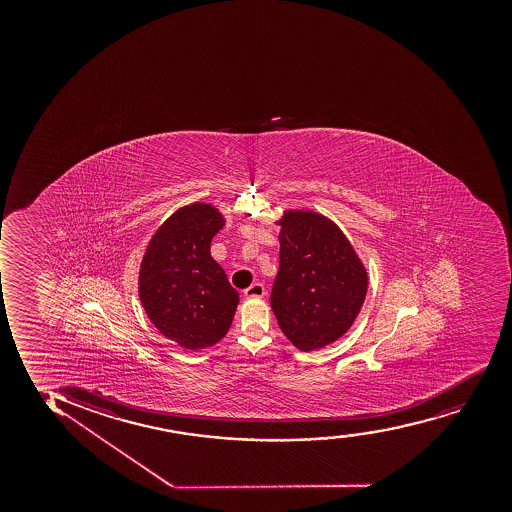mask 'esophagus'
<instances>
[{
  "label": "esophagus",
  "mask_w": 512,
  "mask_h": 512,
  "mask_svg": "<svg viewBox=\"0 0 512 512\" xmlns=\"http://www.w3.org/2000/svg\"><path fill=\"white\" fill-rule=\"evenodd\" d=\"M265 294L266 290L263 283H253L251 287L244 290V295H246V297H265Z\"/></svg>",
  "instance_id": "esophagus-1"
}]
</instances>
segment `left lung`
Returning <instances> with one entry per match:
<instances>
[{
    "mask_svg": "<svg viewBox=\"0 0 512 512\" xmlns=\"http://www.w3.org/2000/svg\"><path fill=\"white\" fill-rule=\"evenodd\" d=\"M278 225L280 268L271 309L283 335L312 352L352 326L367 294V271L347 237L323 215L287 212Z\"/></svg>",
    "mask_w": 512,
    "mask_h": 512,
    "instance_id": "left-lung-1",
    "label": "left lung"
}]
</instances>
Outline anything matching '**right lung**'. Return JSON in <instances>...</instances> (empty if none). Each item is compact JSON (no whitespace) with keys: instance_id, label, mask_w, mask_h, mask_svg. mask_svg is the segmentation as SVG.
<instances>
[{"instance_id":"obj_1","label":"right lung","mask_w":512,"mask_h":512,"mask_svg":"<svg viewBox=\"0 0 512 512\" xmlns=\"http://www.w3.org/2000/svg\"><path fill=\"white\" fill-rule=\"evenodd\" d=\"M217 208L193 203L165 220L148 244L138 292L162 335L188 350L212 347L234 319L239 294L210 254L224 227Z\"/></svg>"}]
</instances>
